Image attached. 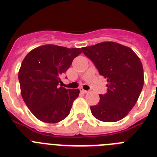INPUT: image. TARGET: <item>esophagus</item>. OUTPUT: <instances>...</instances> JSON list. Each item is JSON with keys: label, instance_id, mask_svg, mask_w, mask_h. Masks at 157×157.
Listing matches in <instances>:
<instances>
[{"label": "esophagus", "instance_id": "34e87169", "mask_svg": "<svg viewBox=\"0 0 157 157\" xmlns=\"http://www.w3.org/2000/svg\"><path fill=\"white\" fill-rule=\"evenodd\" d=\"M79 90L81 91L82 93H84V94H87V93L90 92V91H89V90H83L82 88H80V89H79Z\"/></svg>", "mask_w": 157, "mask_h": 157}]
</instances>
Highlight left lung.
<instances>
[{"instance_id":"left-lung-1","label":"left lung","mask_w":157,"mask_h":157,"mask_svg":"<svg viewBox=\"0 0 157 157\" xmlns=\"http://www.w3.org/2000/svg\"><path fill=\"white\" fill-rule=\"evenodd\" d=\"M83 53L106 78L107 93L91 106L92 115L103 122H116L125 117L138 101L144 85L143 67L129 47L112 41L82 48Z\"/></svg>"}]
</instances>
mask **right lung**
<instances>
[{
	"instance_id": "add662e5",
	"label": "right lung",
	"mask_w": 157,
	"mask_h": 157,
	"mask_svg": "<svg viewBox=\"0 0 157 157\" xmlns=\"http://www.w3.org/2000/svg\"><path fill=\"white\" fill-rule=\"evenodd\" d=\"M82 52V48L45 45L33 49L24 58L19 71L21 95L37 119L56 123L68 116L80 91L59 86V77Z\"/></svg>"
}]
</instances>
